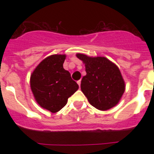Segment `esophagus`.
<instances>
[{
    "instance_id": "esophagus-1",
    "label": "esophagus",
    "mask_w": 154,
    "mask_h": 154,
    "mask_svg": "<svg viewBox=\"0 0 154 154\" xmlns=\"http://www.w3.org/2000/svg\"><path fill=\"white\" fill-rule=\"evenodd\" d=\"M77 84H78V85H79V87H81V80H80V81H78V82H77Z\"/></svg>"
}]
</instances>
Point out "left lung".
I'll list each match as a JSON object with an SVG mask.
<instances>
[{"label":"left lung","mask_w":154,"mask_h":154,"mask_svg":"<svg viewBox=\"0 0 154 154\" xmlns=\"http://www.w3.org/2000/svg\"><path fill=\"white\" fill-rule=\"evenodd\" d=\"M85 66L81 89L90 105L99 110L114 107L124 94L125 82L117 65L104 57H91L77 53Z\"/></svg>","instance_id":"8db88e82"}]
</instances>
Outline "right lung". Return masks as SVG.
<instances>
[{
  "instance_id": "add662e5",
  "label": "right lung",
  "mask_w": 154,
  "mask_h": 154,
  "mask_svg": "<svg viewBox=\"0 0 154 154\" xmlns=\"http://www.w3.org/2000/svg\"><path fill=\"white\" fill-rule=\"evenodd\" d=\"M65 55L54 54L37 65L30 77V86L41 107L51 112L60 111L79 86L63 68Z\"/></svg>"
}]
</instances>
